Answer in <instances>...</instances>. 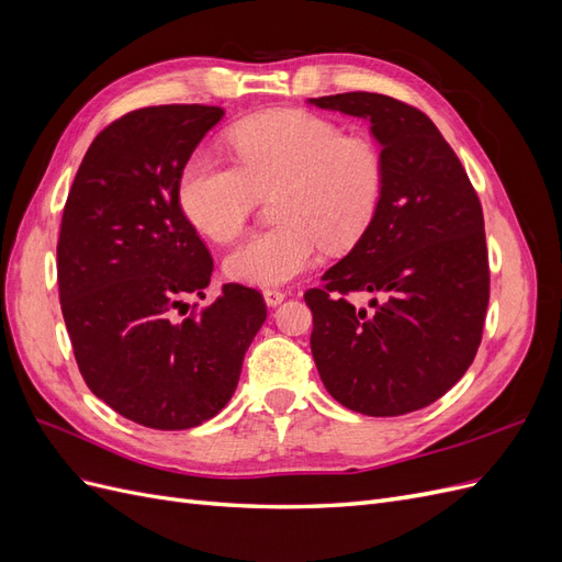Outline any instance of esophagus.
<instances>
[{
	"mask_svg": "<svg viewBox=\"0 0 562 562\" xmlns=\"http://www.w3.org/2000/svg\"><path fill=\"white\" fill-rule=\"evenodd\" d=\"M285 295L288 293L279 291V288H267V291H265V302L269 304V307H277V304H281L285 300Z\"/></svg>",
	"mask_w": 562,
	"mask_h": 562,
	"instance_id": "34e87169",
	"label": "esophagus"
}]
</instances>
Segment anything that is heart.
I'll list each match as a JSON object with an SVG mask.
<instances>
[{
  "label": "heart",
  "mask_w": 562,
  "mask_h": 562,
  "mask_svg": "<svg viewBox=\"0 0 562 562\" xmlns=\"http://www.w3.org/2000/svg\"><path fill=\"white\" fill-rule=\"evenodd\" d=\"M239 166L194 155L178 176V203L217 244L241 236L260 194H274L277 227L241 244L225 262L234 281L279 285L307 271L323 244H359L384 194L378 145L304 110L252 114L229 131Z\"/></svg>",
  "instance_id": "obj_1"
}]
</instances>
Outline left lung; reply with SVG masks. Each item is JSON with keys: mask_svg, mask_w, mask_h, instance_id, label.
Wrapping results in <instances>:
<instances>
[{"mask_svg": "<svg viewBox=\"0 0 562 562\" xmlns=\"http://www.w3.org/2000/svg\"><path fill=\"white\" fill-rule=\"evenodd\" d=\"M310 103L368 119L384 159L370 229L304 293L314 363L330 396L353 413H415L462 380L481 347L490 265L479 194L422 110L366 91ZM353 292L385 300L356 308Z\"/></svg>", "mask_w": 562, "mask_h": 562, "instance_id": "left-lung-1", "label": "left lung"}]
</instances>
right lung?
<instances>
[{"instance_id":"add662e5","label":"right lung","mask_w":562,"mask_h":562,"mask_svg":"<svg viewBox=\"0 0 562 562\" xmlns=\"http://www.w3.org/2000/svg\"><path fill=\"white\" fill-rule=\"evenodd\" d=\"M225 110H133L95 135L67 194L58 293L79 372L114 413L180 431L215 417L267 318L255 288L178 318L211 283L213 258L180 211L178 176Z\"/></svg>"}]
</instances>
